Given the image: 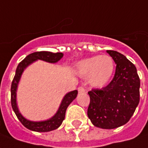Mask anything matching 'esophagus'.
<instances>
[{
    "mask_svg": "<svg viewBox=\"0 0 148 148\" xmlns=\"http://www.w3.org/2000/svg\"><path fill=\"white\" fill-rule=\"evenodd\" d=\"M77 90H78V93H84L86 91V90H85L84 87H82V86H79L78 88H77Z\"/></svg>",
    "mask_w": 148,
    "mask_h": 148,
    "instance_id": "esophagus-1",
    "label": "esophagus"
}]
</instances>
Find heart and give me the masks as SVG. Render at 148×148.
Segmentation results:
<instances>
[{
	"instance_id": "heart-1",
	"label": "heart",
	"mask_w": 148,
	"mask_h": 148,
	"mask_svg": "<svg viewBox=\"0 0 148 148\" xmlns=\"http://www.w3.org/2000/svg\"><path fill=\"white\" fill-rule=\"evenodd\" d=\"M75 73L86 77L94 88H103L111 80L114 72V62L109 55H95L79 61L74 66Z\"/></svg>"
}]
</instances>
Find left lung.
<instances>
[{
  "label": "left lung",
  "instance_id": "8db88e82",
  "mask_svg": "<svg viewBox=\"0 0 148 148\" xmlns=\"http://www.w3.org/2000/svg\"><path fill=\"white\" fill-rule=\"evenodd\" d=\"M116 64L112 81L89 91L87 115L94 126L114 129L126 124L139 103L140 80L135 65L120 53L106 50Z\"/></svg>",
  "mask_w": 148,
  "mask_h": 148
}]
</instances>
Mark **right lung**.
Wrapping results in <instances>:
<instances>
[{
  "instance_id": "1",
  "label": "right lung",
  "mask_w": 148,
  "mask_h": 148,
  "mask_svg": "<svg viewBox=\"0 0 148 148\" xmlns=\"http://www.w3.org/2000/svg\"><path fill=\"white\" fill-rule=\"evenodd\" d=\"M62 57H63L62 53H52L48 52V51L35 52L29 54L25 59L22 60L20 63L18 64V66L16 67V74L13 77L12 85H11V104H12L13 110L16 114L17 119L29 130L38 132H47L53 131V130L59 127L61 124L62 123V121L65 119L67 107L73 102V100L77 97V90L67 93L66 95L64 96L63 99L62 100V103L60 104L59 108L56 114L49 119L44 121L34 122V121L28 120L21 114L19 109L17 107L16 90H17L18 83L20 82L21 77L24 71L25 70V68L38 60H42V61H45L49 63H56L59 60H61Z\"/></svg>"
}]
</instances>
